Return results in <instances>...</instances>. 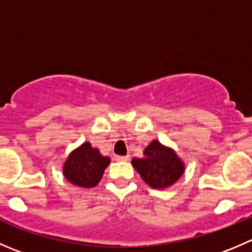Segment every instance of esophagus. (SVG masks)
<instances>
[{"label": "esophagus", "mask_w": 252, "mask_h": 252, "mask_svg": "<svg viewBox=\"0 0 252 252\" xmlns=\"http://www.w3.org/2000/svg\"><path fill=\"white\" fill-rule=\"evenodd\" d=\"M117 161H128L129 156H116Z\"/></svg>", "instance_id": "obj_1"}]
</instances>
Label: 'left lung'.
Instances as JSON below:
<instances>
[{"label":"left lung","mask_w":252,"mask_h":252,"mask_svg":"<svg viewBox=\"0 0 252 252\" xmlns=\"http://www.w3.org/2000/svg\"><path fill=\"white\" fill-rule=\"evenodd\" d=\"M143 158H134L131 165L148 186L165 189L175 185L185 173V162L173 149L153 140L144 149Z\"/></svg>","instance_id":"8db88e82"}]
</instances>
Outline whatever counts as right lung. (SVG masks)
<instances>
[{
  "label": "right lung",
  "instance_id": "1",
  "mask_svg": "<svg viewBox=\"0 0 252 252\" xmlns=\"http://www.w3.org/2000/svg\"><path fill=\"white\" fill-rule=\"evenodd\" d=\"M111 163L108 156H103L98 149L85 141L69 154L63 166V175L72 185L92 188L98 185L104 170Z\"/></svg>",
  "mask_w": 252,
  "mask_h": 252
}]
</instances>
